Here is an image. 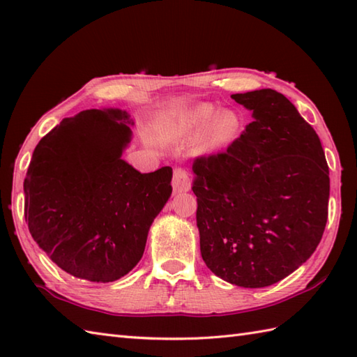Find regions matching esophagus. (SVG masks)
<instances>
[{"label":"esophagus","mask_w":357,"mask_h":357,"mask_svg":"<svg viewBox=\"0 0 357 357\" xmlns=\"http://www.w3.org/2000/svg\"><path fill=\"white\" fill-rule=\"evenodd\" d=\"M172 185H173L174 193H184L190 190L192 183H190V176H188V173L184 169H179V167L178 169H174Z\"/></svg>","instance_id":"1"}]
</instances>
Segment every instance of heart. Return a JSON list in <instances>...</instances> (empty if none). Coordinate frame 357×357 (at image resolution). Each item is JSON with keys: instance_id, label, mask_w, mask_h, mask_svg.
Instances as JSON below:
<instances>
[{"instance_id": "heart-1", "label": "heart", "mask_w": 357, "mask_h": 357, "mask_svg": "<svg viewBox=\"0 0 357 357\" xmlns=\"http://www.w3.org/2000/svg\"><path fill=\"white\" fill-rule=\"evenodd\" d=\"M242 128V119L238 112L224 109L216 112L211 104H199L181 112L174 121V136L179 139L196 141V151L201 155H211L229 147L238 138Z\"/></svg>"}]
</instances>
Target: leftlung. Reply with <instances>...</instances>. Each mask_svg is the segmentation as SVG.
Returning a JSON list of instances; mask_svg holds the SVG:
<instances>
[{
    "label": "left lung",
    "mask_w": 357,
    "mask_h": 357,
    "mask_svg": "<svg viewBox=\"0 0 357 357\" xmlns=\"http://www.w3.org/2000/svg\"><path fill=\"white\" fill-rule=\"evenodd\" d=\"M231 98L253 121L222 153L196 158L201 256L244 288L279 282L319 245L328 218V165L319 136L273 89Z\"/></svg>",
    "instance_id": "obj_1"
}]
</instances>
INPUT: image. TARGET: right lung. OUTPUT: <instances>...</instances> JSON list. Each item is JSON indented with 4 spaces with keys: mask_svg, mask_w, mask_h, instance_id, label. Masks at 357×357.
<instances>
[{
    "mask_svg": "<svg viewBox=\"0 0 357 357\" xmlns=\"http://www.w3.org/2000/svg\"><path fill=\"white\" fill-rule=\"evenodd\" d=\"M133 119L121 109L82 110L38 142L24 179V218L59 268L113 282L141 261L151 222L172 195V167L126 162Z\"/></svg>",
    "mask_w": 357,
    "mask_h": 357,
    "instance_id": "add662e5",
    "label": "right lung"
}]
</instances>
